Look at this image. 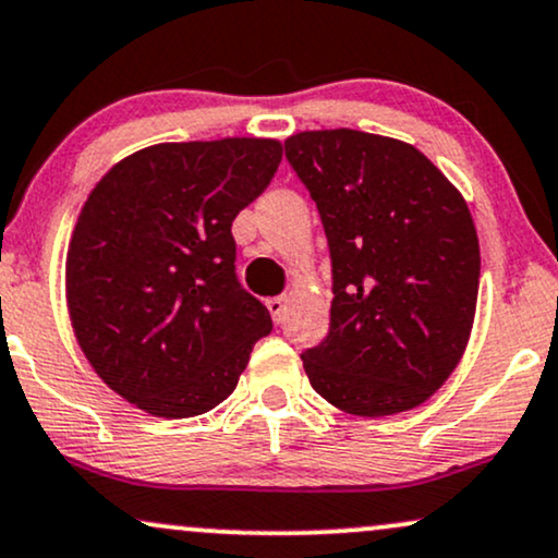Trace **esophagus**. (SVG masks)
<instances>
[{
  "label": "esophagus",
  "instance_id": "1",
  "mask_svg": "<svg viewBox=\"0 0 558 558\" xmlns=\"http://www.w3.org/2000/svg\"><path fill=\"white\" fill-rule=\"evenodd\" d=\"M266 307H268V311H271V318L279 324V320H284L287 298H271V300H266Z\"/></svg>",
  "mask_w": 558,
  "mask_h": 558
}]
</instances>
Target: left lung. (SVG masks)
<instances>
[{"label":"left lung","instance_id":"obj_1","mask_svg":"<svg viewBox=\"0 0 558 558\" xmlns=\"http://www.w3.org/2000/svg\"><path fill=\"white\" fill-rule=\"evenodd\" d=\"M284 146L331 253L329 337L303 352L311 386L360 417L417 408L473 331L481 245L468 203L397 137L307 130Z\"/></svg>","mask_w":558,"mask_h":558}]
</instances>
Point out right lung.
Wrapping results in <instances>:
<instances>
[{"mask_svg":"<svg viewBox=\"0 0 558 558\" xmlns=\"http://www.w3.org/2000/svg\"><path fill=\"white\" fill-rule=\"evenodd\" d=\"M279 161L271 137L159 143L90 190L64 264L68 311L90 368L135 408L214 410L271 331L234 274L232 221Z\"/></svg>","mask_w":558,"mask_h":558,"instance_id":"right-lung-1","label":"right lung"}]
</instances>
